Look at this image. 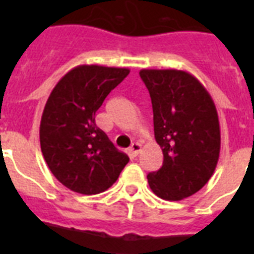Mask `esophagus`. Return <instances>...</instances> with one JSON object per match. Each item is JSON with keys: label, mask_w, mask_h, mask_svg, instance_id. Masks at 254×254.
<instances>
[{"label": "esophagus", "mask_w": 254, "mask_h": 254, "mask_svg": "<svg viewBox=\"0 0 254 254\" xmlns=\"http://www.w3.org/2000/svg\"><path fill=\"white\" fill-rule=\"evenodd\" d=\"M139 151H141V143H131V146L129 147V154H130L131 157H137V155L139 154Z\"/></svg>", "instance_id": "34e87169"}]
</instances>
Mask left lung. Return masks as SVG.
I'll return each mask as SVG.
<instances>
[{"mask_svg":"<svg viewBox=\"0 0 254 254\" xmlns=\"http://www.w3.org/2000/svg\"><path fill=\"white\" fill-rule=\"evenodd\" d=\"M153 105L154 137L162 167L149 173L151 191L165 200L197 192L212 177L220 154V125L208 91L181 69H141Z\"/></svg>","mask_w":254,"mask_h":254,"instance_id":"1","label":"left lung"}]
</instances>
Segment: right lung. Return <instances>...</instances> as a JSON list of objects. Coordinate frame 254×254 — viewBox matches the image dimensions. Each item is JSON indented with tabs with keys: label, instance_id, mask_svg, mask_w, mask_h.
<instances>
[{
	"label": "right lung",
	"instance_id": "right-lung-1",
	"mask_svg": "<svg viewBox=\"0 0 254 254\" xmlns=\"http://www.w3.org/2000/svg\"><path fill=\"white\" fill-rule=\"evenodd\" d=\"M127 68L83 64L65 73L50 93L39 127L42 154L54 177L75 192H104L129 162L100 127L95 115Z\"/></svg>",
	"mask_w": 254,
	"mask_h": 254
}]
</instances>
